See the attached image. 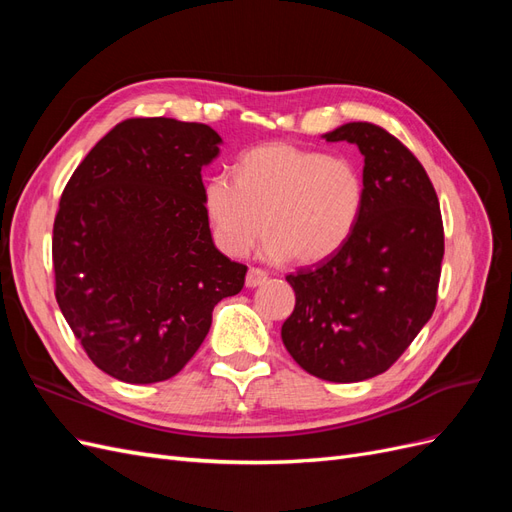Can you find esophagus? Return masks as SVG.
I'll use <instances>...</instances> for the list:
<instances>
[{"instance_id": "obj_1", "label": "esophagus", "mask_w": 512, "mask_h": 512, "mask_svg": "<svg viewBox=\"0 0 512 512\" xmlns=\"http://www.w3.org/2000/svg\"><path fill=\"white\" fill-rule=\"evenodd\" d=\"M267 282V273L262 271V269H250L247 271V275H245V286L247 288H256V286H260V284H265Z\"/></svg>"}]
</instances>
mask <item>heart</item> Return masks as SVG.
Instances as JSON below:
<instances>
[{
  "label": "heart",
  "instance_id": "obj_1",
  "mask_svg": "<svg viewBox=\"0 0 512 512\" xmlns=\"http://www.w3.org/2000/svg\"><path fill=\"white\" fill-rule=\"evenodd\" d=\"M237 179H205L203 205L222 252L245 256L267 230L262 256L312 265L335 254L359 222L363 179L346 158L290 143L245 151Z\"/></svg>",
  "mask_w": 512,
  "mask_h": 512
}]
</instances>
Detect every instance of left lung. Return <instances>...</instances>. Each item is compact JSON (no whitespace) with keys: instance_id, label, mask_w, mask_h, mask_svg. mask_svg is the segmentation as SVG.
<instances>
[{"instance_id":"8db88e82","label":"left lung","mask_w":512,"mask_h":512,"mask_svg":"<svg viewBox=\"0 0 512 512\" xmlns=\"http://www.w3.org/2000/svg\"><path fill=\"white\" fill-rule=\"evenodd\" d=\"M324 138L359 147L363 209L333 256L286 277L297 303L282 342L307 374L361 382L389 369L436 309L444 228L425 168L393 134L352 121Z\"/></svg>"}]
</instances>
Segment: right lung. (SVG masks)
Listing matches in <instances>:
<instances>
[{
	"mask_svg": "<svg viewBox=\"0 0 512 512\" xmlns=\"http://www.w3.org/2000/svg\"><path fill=\"white\" fill-rule=\"evenodd\" d=\"M205 123L126 119L74 170L53 226L55 297L104 374L173 378L247 267L211 239L200 170L220 153Z\"/></svg>",
	"mask_w": 512,
	"mask_h": 512,
	"instance_id": "1",
	"label": "right lung"
}]
</instances>
